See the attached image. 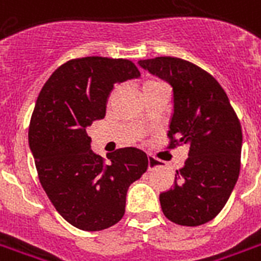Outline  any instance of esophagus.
Wrapping results in <instances>:
<instances>
[{
    "instance_id": "esophagus-1",
    "label": "esophagus",
    "mask_w": 261,
    "mask_h": 261,
    "mask_svg": "<svg viewBox=\"0 0 261 261\" xmlns=\"http://www.w3.org/2000/svg\"><path fill=\"white\" fill-rule=\"evenodd\" d=\"M162 166V163L159 162L157 159H154V157H149V163H148V168L149 171L154 170V168H157V167Z\"/></svg>"
}]
</instances>
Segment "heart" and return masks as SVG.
I'll use <instances>...</instances> for the list:
<instances>
[{
    "label": "heart",
    "instance_id": "b5f03b06",
    "mask_svg": "<svg viewBox=\"0 0 261 261\" xmlns=\"http://www.w3.org/2000/svg\"><path fill=\"white\" fill-rule=\"evenodd\" d=\"M154 83H160V82H148V83H145V86H149V85H154Z\"/></svg>",
    "mask_w": 261,
    "mask_h": 261
}]
</instances>
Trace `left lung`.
I'll return each instance as SVG.
<instances>
[{
  "label": "left lung",
  "instance_id": "obj_1",
  "mask_svg": "<svg viewBox=\"0 0 261 261\" xmlns=\"http://www.w3.org/2000/svg\"><path fill=\"white\" fill-rule=\"evenodd\" d=\"M138 64L172 87L170 148L189 145L175 186L160 194L163 214L180 226L206 223L223 210L240 175V120L218 81L196 64L176 57L139 60Z\"/></svg>",
  "mask_w": 261,
  "mask_h": 261
}]
</instances>
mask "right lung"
I'll return each mask as SVG.
<instances>
[{
	"mask_svg": "<svg viewBox=\"0 0 261 261\" xmlns=\"http://www.w3.org/2000/svg\"><path fill=\"white\" fill-rule=\"evenodd\" d=\"M139 75L130 60H69L51 73L35 102L29 144L39 182L57 212L85 231L116 224L130 185L148 170V156L138 148L117 149L105 163L86 133L104 119L113 86Z\"/></svg>",
	"mask_w": 261,
	"mask_h": 261,
	"instance_id": "add662e5",
	"label": "right lung"
}]
</instances>
